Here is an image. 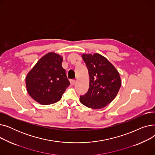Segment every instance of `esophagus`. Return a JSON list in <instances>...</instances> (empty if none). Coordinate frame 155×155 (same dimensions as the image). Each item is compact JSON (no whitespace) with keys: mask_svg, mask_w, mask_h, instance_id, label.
<instances>
[{"mask_svg":"<svg viewBox=\"0 0 155 155\" xmlns=\"http://www.w3.org/2000/svg\"><path fill=\"white\" fill-rule=\"evenodd\" d=\"M75 82L76 81L75 80H70V84L71 85H74L75 84Z\"/></svg>","mask_w":155,"mask_h":155,"instance_id":"obj_1","label":"esophagus"}]
</instances>
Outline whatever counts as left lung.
<instances>
[{
    "label": "left lung",
    "mask_w": 155,
    "mask_h": 155,
    "mask_svg": "<svg viewBox=\"0 0 155 155\" xmlns=\"http://www.w3.org/2000/svg\"><path fill=\"white\" fill-rule=\"evenodd\" d=\"M82 57L88 68L90 82L88 92L80 97V101L88 108H104L115 99L119 91V73L107 58L99 53H84Z\"/></svg>",
    "instance_id": "1"
}]
</instances>
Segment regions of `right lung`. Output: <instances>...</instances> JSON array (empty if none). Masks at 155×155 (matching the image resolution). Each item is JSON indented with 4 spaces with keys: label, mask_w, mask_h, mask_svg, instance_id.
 Instances as JSON below:
<instances>
[{
    "label": "right lung",
    "mask_w": 155,
    "mask_h": 155,
    "mask_svg": "<svg viewBox=\"0 0 155 155\" xmlns=\"http://www.w3.org/2000/svg\"><path fill=\"white\" fill-rule=\"evenodd\" d=\"M62 61L63 57L60 54L48 53L28 73L27 91L40 104L50 105L59 101L70 85Z\"/></svg>",
    "instance_id": "1"
}]
</instances>
